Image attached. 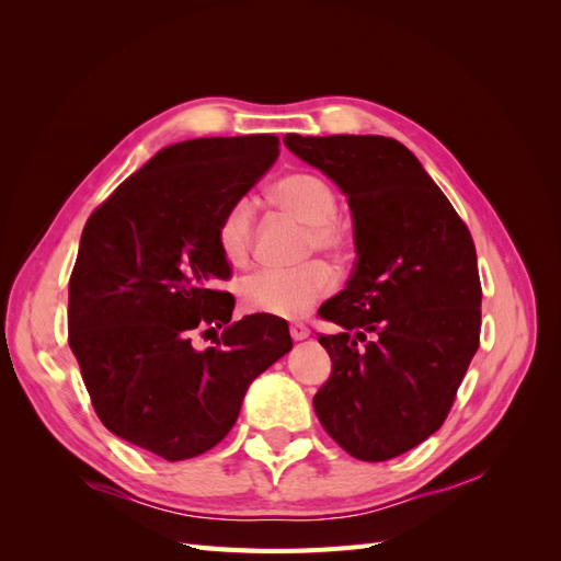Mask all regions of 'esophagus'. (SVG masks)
Instances as JSON below:
<instances>
[{"mask_svg":"<svg viewBox=\"0 0 561 561\" xmlns=\"http://www.w3.org/2000/svg\"><path fill=\"white\" fill-rule=\"evenodd\" d=\"M290 334H293L295 342H304V339H309L311 330H309L307 325H304V322H293V325H290Z\"/></svg>","mask_w":561,"mask_h":561,"instance_id":"obj_1","label":"esophagus"}]
</instances>
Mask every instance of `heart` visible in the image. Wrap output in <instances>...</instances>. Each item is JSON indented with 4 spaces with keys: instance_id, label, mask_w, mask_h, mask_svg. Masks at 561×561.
<instances>
[{
    "instance_id": "heart-1",
    "label": "heart",
    "mask_w": 561,
    "mask_h": 561,
    "mask_svg": "<svg viewBox=\"0 0 561 561\" xmlns=\"http://www.w3.org/2000/svg\"><path fill=\"white\" fill-rule=\"evenodd\" d=\"M276 206L309 225L304 241L307 254L320 252L334 264L351 254V233L336 219L339 198L328 180L313 173H293L271 186ZM217 248L231 266H245L254 241V206L248 196L236 198L217 222ZM332 293V274L322 262H309L295 271H260L241 285V299L252 313L297 318L311 311Z\"/></svg>"
}]
</instances>
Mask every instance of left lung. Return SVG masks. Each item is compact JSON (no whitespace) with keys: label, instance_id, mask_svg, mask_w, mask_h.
<instances>
[{"label":"left lung","instance_id":"obj_1","mask_svg":"<svg viewBox=\"0 0 561 561\" xmlns=\"http://www.w3.org/2000/svg\"><path fill=\"white\" fill-rule=\"evenodd\" d=\"M348 196L355 262L320 307L342 332L318 342L332 377L313 407L334 443L388 461L443 426L480 348L482 285L472 236L410 149L381 135H285Z\"/></svg>","mask_w":561,"mask_h":561}]
</instances>
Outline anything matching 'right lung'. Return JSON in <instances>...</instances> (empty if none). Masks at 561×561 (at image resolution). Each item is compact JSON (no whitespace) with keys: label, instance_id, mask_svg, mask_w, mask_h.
Instances as JSON below:
<instances>
[{"label":"right lung","instance_id":"obj_1","mask_svg":"<svg viewBox=\"0 0 561 561\" xmlns=\"http://www.w3.org/2000/svg\"><path fill=\"white\" fill-rule=\"evenodd\" d=\"M276 135L161 149L91 213L70 276L67 342L98 419L165 461L206 454L239 419L248 386L293 348L287 322H229L231 266L217 222L278 157ZM224 328L198 352L193 334Z\"/></svg>","mask_w":561,"mask_h":561}]
</instances>
